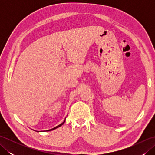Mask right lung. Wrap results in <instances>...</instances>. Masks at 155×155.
I'll return each instance as SVG.
<instances>
[{"label": "right lung", "instance_id": "1", "mask_svg": "<svg viewBox=\"0 0 155 155\" xmlns=\"http://www.w3.org/2000/svg\"><path fill=\"white\" fill-rule=\"evenodd\" d=\"M64 122H65V120H64L63 123H62L61 124H59V125H58V126H57V127H54V128H52V129H50V130H46V131H51V130H53L56 129V128H58V127H60L61 126H62V125L64 123Z\"/></svg>", "mask_w": 155, "mask_h": 155}]
</instances>
